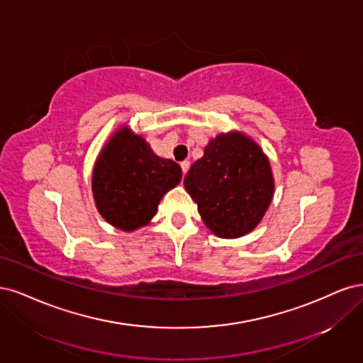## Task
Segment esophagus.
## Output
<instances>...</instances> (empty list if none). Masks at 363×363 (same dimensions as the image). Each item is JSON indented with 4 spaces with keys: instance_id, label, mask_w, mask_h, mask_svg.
I'll use <instances>...</instances> for the list:
<instances>
[{
    "instance_id": "obj_1",
    "label": "esophagus",
    "mask_w": 363,
    "mask_h": 363,
    "mask_svg": "<svg viewBox=\"0 0 363 363\" xmlns=\"http://www.w3.org/2000/svg\"><path fill=\"white\" fill-rule=\"evenodd\" d=\"M181 169H182V173H184V174H185L186 172H189V169H190V161H186V160L182 161V162H181Z\"/></svg>"
}]
</instances>
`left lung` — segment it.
<instances>
[{"label":"left lung","mask_w":363,"mask_h":363,"mask_svg":"<svg viewBox=\"0 0 363 363\" xmlns=\"http://www.w3.org/2000/svg\"><path fill=\"white\" fill-rule=\"evenodd\" d=\"M203 223L220 238H240L262 220L274 193L270 161L241 133L209 140L184 179Z\"/></svg>","instance_id":"8db88e82"}]
</instances>
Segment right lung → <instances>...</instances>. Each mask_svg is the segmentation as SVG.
<instances>
[{
    "mask_svg": "<svg viewBox=\"0 0 363 363\" xmlns=\"http://www.w3.org/2000/svg\"><path fill=\"white\" fill-rule=\"evenodd\" d=\"M181 178L178 162L160 158L142 135L122 126L101 150L91 190L99 214L111 226L131 232L149 223L161 197Z\"/></svg>",
    "mask_w": 363,
    "mask_h": 363,
    "instance_id": "right-lung-1",
    "label": "right lung"
}]
</instances>
